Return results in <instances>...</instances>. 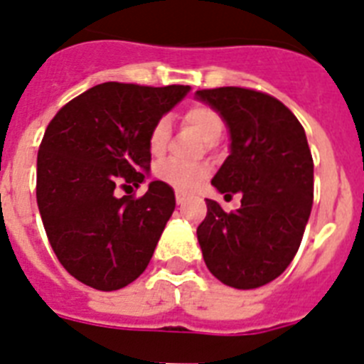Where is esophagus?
<instances>
[{"mask_svg": "<svg viewBox=\"0 0 364 364\" xmlns=\"http://www.w3.org/2000/svg\"><path fill=\"white\" fill-rule=\"evenodd\" d=\"M176 201L181 205L183 201H185V194H181V192H176Z\"/></svg>", "mask_w": 364, "mask_h": 364, "instance_id": "1", "label": "esophagus"}]
</instances>
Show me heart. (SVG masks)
<instances>
[{"label": "heart", "instance_id": "1", "mask_svg": "<svg viewBox=\"0 0 364 364\" xmlns=\"http://www.w3.org/2000/svg\"><path fill=\"white\" fill-rule=\"evenodd\" d=\"M183 124L188 125L200 135L205 144H216L224 131V122L215 109L207 105H194L183 114ZM170 139V124L168 120H159L151 127L148 135V149L154 157H163L168 148ZM207 168L203 166H187L181 163H163L155 168V176L161 181L168 183L176 191H194L207 177Z\"/></svg>", "mask_w": 364, "mask_h": 364}]
</instances>
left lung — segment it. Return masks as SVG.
<instances>
[{
    "label": "left lung",
    "mask_w": 364,
    "mask_h": 364,
    "mask_svg": "<svg viewBox=\"0 0 364 364\" xmlns=\"http://www.w3.org/2000/svg\"><path fill=\"white\" fill-rule=\"evenodd\" d=\"M229 129V155L213 177L225 196L242 194L225 213L205 200L198 225L210 274L233 289H257L281 276L300 248L313 207V157L307 136L279 100L240 87L198 90Z\"/></svg>",
    "instance_id": "obj_1"
}]
</instances>
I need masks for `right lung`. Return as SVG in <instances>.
Returning a JSON list of instances; mask_svg holds the SVG:
<instances>
[{
	"label": "right lung",
	"instance_id": "add662e5",
	"mask_svg": "<svg viewBox=\"0 0 364 364\" xmlns=\"http://www.w3.org/2000/svg\"><path fill=\"white\" fill-rule=\"evenodd\" d=\"M188 90L102 83L48 125L36 159V203L55 255L85 285L118 291L148 267L176 209L172 187L151 181L140 198H118L114 188L146 181L149 131Z\"/></svg>",
	"mask_w": 364,
	"mask_h": 364
}]
</instances>
